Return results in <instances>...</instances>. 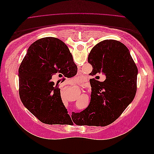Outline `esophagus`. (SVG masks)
<instances>
[{"label": "esophagus", "instance_id": "obj_1", "mask_svg": "<svg viewBox=\"0 0 154 154\" xmlns=\"http://www.w3.org/2000/svg\"><path fill=\"white\" fill-rule=\"evenodd\" d=\"M68 82H69L68 83H70V84H72V83H74V82H69V81Z\"/></svg>", "mask_w": 154, "mask_h": 154}]
</instances>
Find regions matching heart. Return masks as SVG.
<instances>
[{
  "label": "heart",
  "instance_id": "b5f03b06",
  "mask_svg": "<svg viewBox=\"0 0 154 154\" xmlns=\"http://www.w3.org/2000/svg\"><path fill=\"white\" fill-rule=\"evenodd\" d=\"M75 80H77V81H78V80H79V79H78V77H76V78H75Z\"/></svg>",
  "mask_w": 154,
  "mask_h": 154
}]
</instances>
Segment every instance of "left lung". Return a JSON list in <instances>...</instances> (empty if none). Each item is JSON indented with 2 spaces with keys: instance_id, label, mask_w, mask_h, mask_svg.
<instances>
[{
  "instance_id": "1",
  "label": "left lung",
  "mask_w": 154,
  "mask_h": 154,
  "mask_svg": "<svg viewBox=\"0 0 154 154\" xmlns=\"http://www.w3.org/2000/svg\"><path fill=\"white\" fill-rule=\"evenodd\" d=\"M63 49L67 46L58 39ZM88 62L92 66L91 74L102 73L106 80L91 81L90 103L80 112H72L77 125L104 127L113 123L131 103L137 91V68L129 50L120 42L105 40L92 49Z\"/></svg>"
}]
</instances>
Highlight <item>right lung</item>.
<instances>
[{"mask_svg": "<svg viewBox=\"0 0 154 154\" xmlns=\"http://www.w3.org/2000/svg\"><path fill=\"white\" fill-rule=\"evenodd\" d=\"M72 60V54L54 37L36 40L27 50L18 69L19 95L22 103L41 122L59 125L71 119L59 86L51 80L57 74L75 76Z\"/></svg>", "mask_w": 154, "mask_h": 154, "instance_id": "obj_1", "label": "right lung"}]
</instances>
